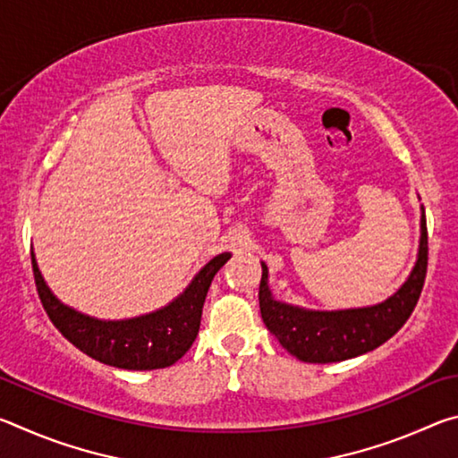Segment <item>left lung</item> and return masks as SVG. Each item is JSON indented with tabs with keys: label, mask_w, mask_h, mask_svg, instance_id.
<instances>
[{
	"label": "left lung",
	"mask_w": 458,
	"mask_h": 458,
	"mask_svg": "<svg viewBox=\"0 0 458 458\" xmlns=\"http://www.w3.org/2000/svg\"><path fill=\"white\" fill-rule=\"evenodd\" d=\"M426 267H428V232L420 218V248L408 281L374 307L344 311H309L281 303L268 289V268L262 262L260 313L267 329L281 341L286 352L307 363H333L376 350L408 321L420 299Z\"/></svg>",
	"instance_id": "obj_1"
}]
</instances>
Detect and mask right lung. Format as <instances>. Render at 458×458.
Returning a JSON list of instances; mask_svg holds the SVG:
<instances>
[{
  "mask_svg": "<svg viewBox=\"0 0 458 458\" xmlns=\"http://www.w3.org/2000/svg\"><path fill=\"white\" fill-rule=\"evenodd\" d=\"M228 259L230 252L214 257L167 307L123 321H100L60 303L44 283L34 254L32 268L46 313L74 347L113 368L159 369L174 366L196 341L208 289Z\"/></svg>",
  "mask_w": 458,
  "mask_h": 458,
  "instance_id": "1",
  "label": "right lung"
}]
</instances>
